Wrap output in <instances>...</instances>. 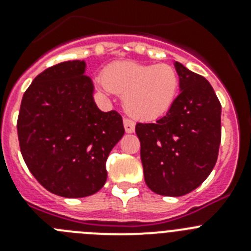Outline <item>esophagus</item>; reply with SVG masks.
Returning a JSON list of instances; mask_svg holds the SVG:
<instances>
[{"mask_svg": "<svg viewBox=\"0 0 251 251\" xmlns=\"http://www.w3.org/2000/svg\"><path fill=\"white\" fill-rule=\"evenodd\" d=\"M123 124H124V129H126V132H127V133H133V132H134L136 124H134V122H133L132 119L124 118L123 119Z\"/></svg>", "mask_w": 251, "mask_h": 251, "instance_id": "esophagus-1", "label": "esophagus"}]
</instances>
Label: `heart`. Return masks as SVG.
<instances>
[{"label": "heart", "instance_id": "b5f03b06", "mask_svg": "<svg viewBox=\"0 0 251 251\" xmlns=\"http://www.w3.org/2000/svg\"><path fill=\"white\" fill-rule=\"evenodd\" d=\"M103 88L123 95L126 112L151 121L168 112L179 90V76L171 65H147L134 61L110 64L103 73Z\"/></svg>", "mask_w": 251, "mask_h": 251}]
</instances>
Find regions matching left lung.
Instances as JSON below:
<instances>
[{"mask_svg":"<svg viewBox=\"0 0 251 251\" xmlns=\"http://www.w3.org/2000/svg\"><path fill=\"white\" fill-rule=\"evenodd\" d=\"M181 93L154 123H137L148 187L162 196H183L211 174L221 142V104L205 77L175 63Z\"/></svg>","mask_w":251,"mask_h":251,"instance_id":"8db88e82","label":"left lung"}]
</instances>
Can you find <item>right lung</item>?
Masks as SVG:
<instances>
[{"label": "right lung", "instance_id": "right-lung-1", "mask_svg": "<svg viewBox=\"0 0 251 251\" xmlns=\"http://www.w3.org/2000/svg\"><path fill=\"white\" fill-rule=\"evenodd\" d=\"M85 61L56 64L37 75L17 118L21 154L48 191L79 199L106 181V158L124 134L118 112H101Z\"/></svg>", "mask_w": 251, "mask_h": 251}]
</instances>
